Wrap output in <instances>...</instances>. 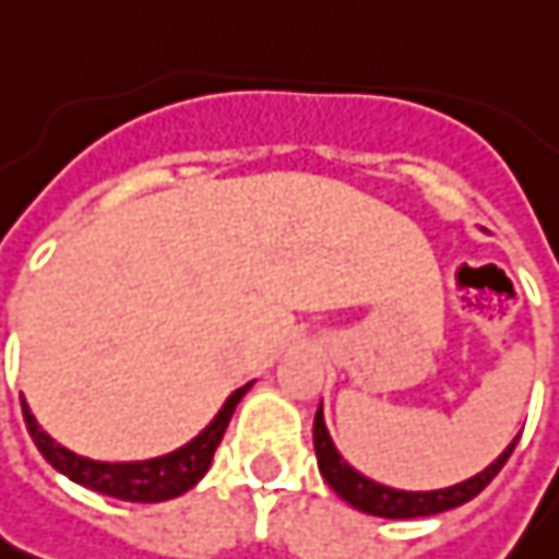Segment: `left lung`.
Returning <instances> with one entry per match:
<instances>
[{
  "instance_id": "left-lung-1",
  "label": "left lung",
  "mask_w": 559,
  "mask_h": 559,
  "mask_svg": "<svg viewBox=\"0 0 559 559\" xmlns=\"http://www.w3.org/2000/svg\"><path fill=\"white\" fill-rule=\"evenodd\" d=\"M312 439H316V457L318 471L328 479V486L337 491L346 504H353L361 513H371V516H386V520H414V516H433L442 510L461 508L467 504L471 498H476L479 491L489 486L491 479L498 476V471L508 464L513 445L520 442V436L510 442L504 452L491 461L486 471H479L464 483H454L449 489H433V491H405L393 489V486H383L368 479L365 473H358L356 467H349V461L337 452L334 439L328 433V424H324V412L318 405L316 412V427H312Z\"/></svg>"
}]
</instances>
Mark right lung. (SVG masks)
<instances>
[{
    "instance_id": "1",
    "label": "right lung",
    "mask_w": 559,
    "mask_h": 559,
    "mask_svg": "<svg viewBox=\"0 0 559 559\" xmlns=\"http://www.w3.org/2000/svg\"><path fill=\"white\" fill-rule=\"evenodd\" d=\"M250 386H253V380L228 395L219 414L191 442H185L182 449L160 454V457H147V461H92V457L70 452L36 424L27 399H21V405H24V420H27V430L33 436V442H36V449L43 452V457L49 461L55 471L64 473L68 479L86 486V489L120 498V501L157 504V501L179 498V495H185V491L194 489L201 483L203 473L210 471V464H213V454L219 449L222 436L228 430L231 414H235L238 402L247 395Z\"/></svg>"
}]
</instances>
